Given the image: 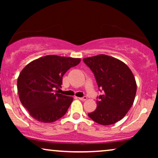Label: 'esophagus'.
Masks as SVG:
<instances>
[{
    "label": "esophagus",
    "instance_id": "esophagus-1",
    "mask_svg": "<svg viewBox=\"0 0 158 158\" xmlns=\"http://www.w3.org/2000/svg\"><path fill=\"white\" fill-rule=\"evenodd\" d=\"M78 98L81 101H85V100H87V96H83V97H81V98Z\"/></svg>",
    "mask_w": 158,
    "mask_h": 158
}]
</instances>
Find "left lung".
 Returning a JSON list of instances; mask_svg holds the SVG:
<instances>
[{"mask_svg":"<svg viewBox=\"0 0 158 158\" xmlns=\"http://www.w3.org/2000/svg\"><path fill=\"white\" fill-rule=\"evenodd\" d=\"M83 60L94 74L102 93L97 96L96 109L88 116L101 125L115 124L124 118L135 101L137 84L132 73L124 62L108 55Z\"/></svg>","mask_w":158,"mask_h":158,"instance_id":"8db88e82","label":"left lung"}]
</instances>
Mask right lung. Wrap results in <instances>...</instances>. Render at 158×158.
<instances>
[{"label": "right lung", "instance_id": "right-lung-1", "mask_svg": "<svg viewBox=\"0 0 158 158\" xmlns=\"http://www.w3.org/2000/svg\"><path fill=\"white\" fill-rule=\"evenodd\" d=\"M81 59L47 55L28 64L17 81L19 96L23 107L32 117L51 123L66 114L73 97L58 94L62 77L69 69L77 65Z\"/></svg>", "mask_w": 158, "mask_h": 158}]
</instances>
